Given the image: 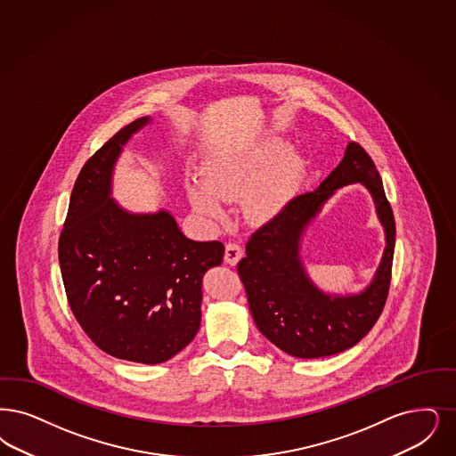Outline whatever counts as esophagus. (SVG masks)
<instances>
[{
  "mask_svg": "<svg viewBox=\"0 0 456 456\" xmlns=\"http://www.w3.org/2000/svg\"><path fill=\"white\" fill-rule=\"evenodd\" d=\"M240 257H242V248H240L237 242H229V244L225 246V255H224L225 263L231 265V266H236L237 261H239Z\"/></svg>",
  "mask_w": 456,
  "mask_h": 456,
  "instance_id": "1",
  "label": "esophagus"
}]
</instances>
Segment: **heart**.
Wrapping results in <instances>:
<instances>
[{"instance_id": "1", "label": "heart", "mask_w": 456, "mask_h": 456, "mask_svg": "<svg viewBox=\"0 0 456 456\" xmlns=\"http://www.w3.org/2000/svg\"><path fill=\"white\" fill-rule=\"evenodd\" d=\"M289 175L290 169H285L276 182L251 193L246 201V212L251 219H270L280 210ZM255 180L256 173L248 166L216 164L207 171V188L197 183L190 184V200L201 216L212 220L224 219V208L219 200H242L253 188Z\"/></svg>"}]
</instances>
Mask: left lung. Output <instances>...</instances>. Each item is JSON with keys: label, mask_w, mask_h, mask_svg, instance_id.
Segmentation results:
<instances>
[{"label": "left lung", "mask_w": 456, "mask_h": 456, "mask_svg": "<svg viewBox=\"0 0 456 456\" xmlns=\"http://www.w3.org/2000/svg\"><path fill=\"white\" fill-rule=\"evenodd\" d=\"M351 182H363L370 190L387 246L378 274L364 293L330 297L305 274L297 244L323 201ZM394 248L395 219L380 173L363 147L349 142L343 161L317 190L292 199L249 237L237 273L265 338L295 358H322L354 346L379 321L390 289Z\"/></svg>", "instance_id": "obj_1"}]
</instances>
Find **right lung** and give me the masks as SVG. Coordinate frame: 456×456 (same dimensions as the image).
Wrapping results in <instances>:
<instances>
[{"label":"right lung","instance_id":"1","mask_svg":"<svg viewBox=\"0 0 456 456\" xmlns=\"http://www.w3.org/2000/svg\"><path fill=\"white\" fill-rule=\"evenodd\" d=\"M147 122L120 128L79 171L59 265L71 312L93 343L118 360L158 364L199 332L201 278L222 263L224 244L183 236L164 210L128 214L110 199L113 164Z\"/></svg>","mask_w":456,"mask_h":456}]
</instances>
